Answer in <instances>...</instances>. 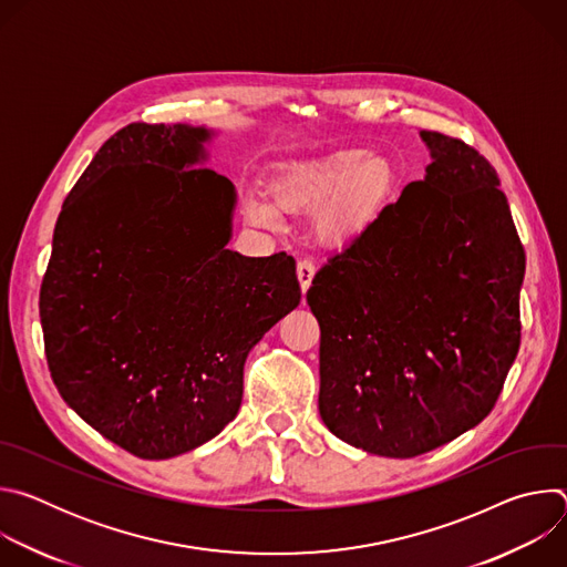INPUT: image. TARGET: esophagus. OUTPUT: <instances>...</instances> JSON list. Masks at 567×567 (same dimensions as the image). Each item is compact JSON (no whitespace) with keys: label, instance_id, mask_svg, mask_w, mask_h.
Masks as SVG:
<instances>
[{"label":"esophagus","instance_id":"34e87169","mask_svg":"<svg viewBox=\"0 0 567 567\" xmlns=\"http://www.w3.org/2000/svg\"><path fill=\"white\" fill-rule=\"evenodd\" d=\"M313 274H316V267H313V262H311V260H307V258L298 260V265H296V276H298V282H300L302 293L309 289Z\"/></svg>","mask_w":567,"mask_h":567}]
</instances>
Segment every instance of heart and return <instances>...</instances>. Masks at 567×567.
<instances>
[{
  "instance_id": "1",
  "label": "heart",
  "mask_w": 567,
  "mask_h": 567,
  "mask_svg": "<svg viewBox=\"0 0 567 567\" xmlns=\"http://www.w3.org/2000/svg\"><path fill=\"white\" fill-rule=\"evenodd\" d=\"M363 156V150H343L289 168L271 190L276 204L285 210L316 208L313 230L322 241L352 239L383 210L396 177L388 158ZM247 217L260 226H276L280 219L267 202L251 204Z\"/></svg>"
}]
</instances>
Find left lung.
Returning a JSON list of instances; mask_svg holds the SVG:
<instances>
[{
	"mask_svg": "<svg viewBox=\"0 0 567 567\" xmlns=\"http://www.w3.org/2000/svg\"><path fill=\"white\" fill-rule=\"evenodd\" d=\"M433 164L313 276L318 411L383 457L429 453L492 413L520 348L525 249L496 168L422 132Z\"/></svg>",
	"mask_w": 567,
	"mask_h": 567,
	"instance_id": "left-lung-1",
	"label": "left lung"
}]
</instances>
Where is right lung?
Returning <instances> with one entry per match:
<instances>
[{
    "label": "right lung",
    "instance_id": "obj_1",
    "mask_svg": "<svg viewBox=\"0 0 567 567\" xmlns=\"http://www.w3.org/2000/svg\"><path fill=\"white\" fill-rule=\"evenodd\" d=\"M208 136L182 123L112 134L62 204L42 278L60 396L143 460L213 440L239 411L249 350L300 302L291 256L226 249L235 190L197 166Z\"/></svg>",
    "mask_w": 567,
    "mask_h": 567
}]
</instances>
